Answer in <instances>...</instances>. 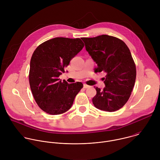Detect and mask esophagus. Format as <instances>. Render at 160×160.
Listing matches in <instances>:
<instances>
[{
	"instance_id": "1",
	"label": "esophagus",
	"mask_w": 160,
	"mask_h": 160,
	"mask_svg": "<svg viewBox=\"0 0 160 160\" xmlns=\"http://www.w3.org/2000/svg\"><path fill=\"white\" fill-rule=\"evenodd\" d=\"M89 87H90L89 85H87V84H85V83L83 84V88H88Z\"/></svg>"
}]
</instances>
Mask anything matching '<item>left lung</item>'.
Returning a JSON list of instances; mask_svg holds the SVG:
<instances>
[{"label":"left lung","mask_w":160,"mask_h":160,"mask_svg":"<svg viewBox=\"0 0 160 160\" xmlns=\"http://www.w3.org/2000/svg\"><path fill=\"white\" fill-rule=\"evenodd\" d=\"M82 39L98 64L95 72L106 73L103 78L106 87L102 90L96 87L94 106L109 112L120 109L128 101L136 78V66L128 48L122 40L107 35Z\"/></svg>","instance_id":"1"}]
</instances>
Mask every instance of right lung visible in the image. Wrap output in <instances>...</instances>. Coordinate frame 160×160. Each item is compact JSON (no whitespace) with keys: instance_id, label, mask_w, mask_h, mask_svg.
<instances>
[{"instance_id":"right-lung-1","label":"right lung","mask_w":160,"mask_h":160,"mask_svg":"<svg viewBox=\"0 0 160 160\" xmlns=\"http://www.w3.org/2000/svg\"><path fill=\"white\" fill-rule=\"evenodd\" d=\"M83 47L79 38L56 37L43 42L33 52L29 83L35 102L45 112L60 115L71 108L83 84L61 82L59 77Z\"/></svg>"}]
</instances>
